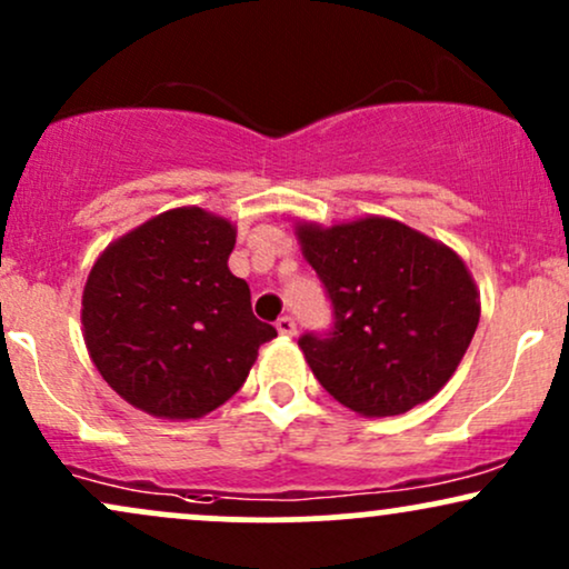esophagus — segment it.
Instances as JSON below:
<instances>
[{"mask_svg":"<svg viewBox=\"0 0 569 569\" xmlns=\"http://www.w3.org/2000/svg\"><path fill=\"white\" fill-rule=\"evenodd\" d=\"M276 329H278V335L293 337V335H297V321H293L291 316H280L276 321Z\"/></svg>","mask_w":569,"mask_h":569,"instance_id":"34e87169","label":"esophagus"}]
</instances>
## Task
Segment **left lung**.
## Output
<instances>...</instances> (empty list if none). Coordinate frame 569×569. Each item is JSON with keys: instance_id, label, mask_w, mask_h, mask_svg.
<instances>
[{"instance_id": "8db88e82", "label": "left lung", "mask_w": 569, "mask_h": 569, "mask_svg": "<svg viewBox=\"0 0 569 569\" xmlns=\"http://www.w3.org/2000/svg\"><path fill=\"white\" fill-rule=\"evenodd\" d=\"M299 240L335 316L329 331L299 337L326 393L363 417L403 415L439 393L479 326L462 259L380 217L302 224Z\"/></svg>"}]
</instances>
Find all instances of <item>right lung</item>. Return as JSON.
<instances>
[{
  "label": "right lung",
  "instance_id": "right-lung-1",
  "mask_svg": "<svg viewBox=\"0 0 569 569\" xmlns=\"http://www.w3.org/2000/svg\"><path fill=\"white\" fill-rule=\"evenodd\" d=\"M230 221L202 208L149 219L98 257L82 293L84 345L128 403L168 420L208 415L246 382L278 331L227 267Z\"/></svg>",
  "mask_w": 569,
  "mask_h": 569
}]
</instances>
